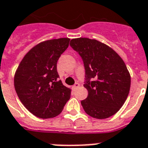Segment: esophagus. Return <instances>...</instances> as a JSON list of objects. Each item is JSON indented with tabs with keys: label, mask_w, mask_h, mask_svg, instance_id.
Wrapping results in <instances>:
<instances>
[{
	"label": "esophagus",
	"mask_w": 148,
	"mask_h": 148,
	"mask_svg": "<svg viewBox=\"0 0 148 148\" xmlns=\"http://www.w3.org/2000/svg\"><path fill=\"white\" fill-rule=\"evenodd\" d=\"M79 86H80V84L77 82V83L74 84V85L73 86V89H74V90H75V89H77V88H79Z\"/></svg>",
	"instance_id": "esophagus-1"
}]
</instances>
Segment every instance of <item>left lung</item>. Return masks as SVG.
<instances>
[{
    "label": "left lung",
    "instance_id": "8db88e82",
    "mask_svg": "<svg viewBox=\"0 0 148 148\" xmlns=\"http://www.w3.org/2000/svg\"><path fill=\"white\" fill-rule=\"evenodd\" d=\"M70 46L77 52L85 69L84 87L88 96L81 101L90 117L105 119L120 110L128 96L131 76L124 60L108 45L97 40L72 39Z\"/></svg>",
    "mask_w": 148,
    "mask_h": 148
}]
</instances>
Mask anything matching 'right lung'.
Returning a JSON list of instances; mask_svg holds the SVG:
<instances>
[{
	"mask_svg": "<svg viewBox=\"0 0 148 148\" xmlns=\"http://www.w3.org/2000/svg\"><path fill=\"white\" fill-rule=\"evenodd\" d=\"M69 41V38H59L38 44L17 67L15 90L24 107L36 117H56L71 97V89L59 80L57 71V62Z\"/></svg>",
	"mask_w": 148,
	"mask_h": 148,
	"instance_id": "right-lung-1",
	"label": "right lung"
}]
</instances>
